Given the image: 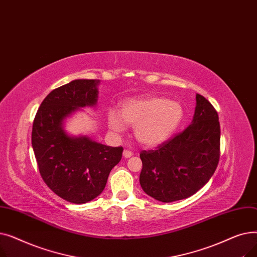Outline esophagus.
I'll list each match as a JSON object with an SVG mask.
<instances>
[{
  "mask_svg": "<svg viewBox=\"0 0 257 257\" xmlns=\"http://www.w3.org/2000/svg\"><path fill=\"white\" fill-rule=\"evenodd\" d=\"M133 155V153L130 151V150H124V152H123V156L125 157V158H129V157H131Z\"/></svg>",
  "mask_w": 257,
  "mask_h": 257,
  "instance_id": "obj_1",
  "label": "esophagus"
}]
</instances>
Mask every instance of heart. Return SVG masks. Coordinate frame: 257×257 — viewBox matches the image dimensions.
Wrapping results in <instances>:
<instances>
[{"mask_svg": "<svg viewBox=\"0 0 257 257\" xmlns=\"http://www.w3.org/2000/svg\"><path fill=\"white\" fill-rule=\"evenodd\" d=\"M120 116L110 110L107 113L108 126L114 132H123L126 124L136 127L137 140L146 147H155L168 141L178 129L184 117L181 103L166 98L149 97L130 100L121 106Z\"/></svg>", "mask_w": 257, "mask_h": 257, "instance_id": "heart-1", "label": "heart"}]
</instances>
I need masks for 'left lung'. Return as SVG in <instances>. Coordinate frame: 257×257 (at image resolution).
Wrapping results in <instances>:
<instances>
[{
    "mask_svg": "<svg viewBox=\"0 0 257 257\" xmlns=\"http://www.w3.org/2000/svg\"><path fill=\"white\" fill-rule=\"evenodd\" d=\"M192 124L182 132L144 150L140 183L150 197L169 203L196 194L211 178L220 159L221 129L217 110L196 94Z\"/></svg>",
    "mask_w": 257,
    "mask_h": 257,
    "instance_id": "1",
    "label": "left lung"
}]
</instances>
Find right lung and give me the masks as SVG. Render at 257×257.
Segmentation results:
<instances>
[{
    "mask_svg": "<svg viewBox=\"0 0 257 257\" xmlns=\"http://www.w3.org/2000/svg\"><path fill=\"white\" fill-rule=\"evenodd\" d=\"M99 80L79 79L52 90L36 112L32 148L45 183L60 198L83 204L98 197L121 159L123 147H109L65 133L63 119L97 103Z\"/></svg>",
    "mask_w": 257,
    "mask_h": 257,
    "instance_id": "right-lung-1",
    "label": "right lung"
}]
</instances>
